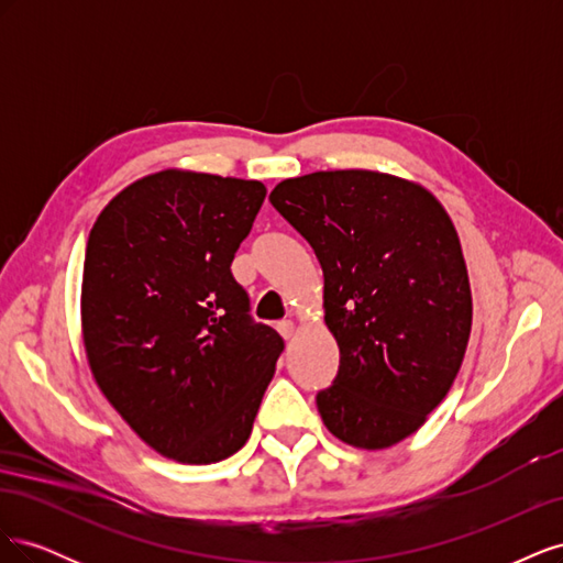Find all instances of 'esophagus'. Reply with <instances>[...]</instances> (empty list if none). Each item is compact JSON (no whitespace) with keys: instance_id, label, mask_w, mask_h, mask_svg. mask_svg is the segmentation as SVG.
I'll return each mask as SVG.
<instances>
[{"instance_id":"obj_1","label":"esophagus","mask_w":563,"mask_h":563,"mask_svg":"<svg viewBox=\"0 0 563 563\" xmlns=\"http://www.w3.org/2000/svg\"><path fill=\"white\" fill-rule=\"evenodd\" d=\"M294 329H296V327H294V321H291V319H284V321H279V323H277V331H279V333H282V338H286V340L294 335Z\"/></svg>"}]
</instances>
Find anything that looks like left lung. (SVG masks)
Wrapping results in <instances>:
<instances>
[{"mask_svg": "<svg viewBox=\"0 0 563 563\" xmlns=\"http://www.w3.org/2000/svg\"><path fill=\"white\" fill-rule=\"evenodd\" d=\"M269 201L323 269L340 347L317 395L323 424L356 449L397 444L446 397L467 350L472 294L449 213L424 187L362 168L282 180Z\"/></svg>", "mask_w": 563, "mask_h": 563, "instance_id": "left-lung-1", "label": "left lung"}]
</instances>
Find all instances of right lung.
<instances>
[{
  "mask_svg": "<svg viewBox=\"0 0 563 563\" xmlns=\"http://www.w3.org/2000/svg\"><path fill=\"white\" fill-rule=\"evenodd\" d=\"M265 195L258 180L168 168L119 192L89 234L91 373L129 428L178 463L211 465L246 444L284 352L230 269Z\"/></svg>",
  "mask_w": 563,
  "mask_h": 563,
  "instance_id": "obj_1",
  "label": "right lung"
}]
</instances>
